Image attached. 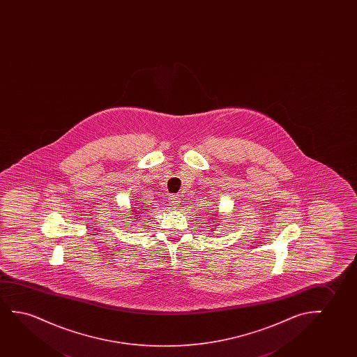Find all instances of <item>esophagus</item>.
<instances>
[{
    "label": "esophagus",
    "mask_w": 357,
    "mask_h": 357,
    "mask_svg": "<svg viewBox=\"0 0 357 357\" xmlns=\"http://www.w3.org/2000/svg\"><path fill=\"white\" fill-rule=\"evenodd\" d=\"M169 204H171L173 208H176V207L179 206V197L176 195L171 196V197H169Z\"/></svg>",
    "instance_id": "esophagus-1"
}]
</instances>
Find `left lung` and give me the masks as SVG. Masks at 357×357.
<instances>
[{"label": "left lung", "instance_id": "left-lung-1", "mask_svg": "<svg viewBox=\"0 0 357 357\" xmlns=\"http://www.w3.org/2000/svg\"><path fill=\"white\" fill-rule=\"evenodd\" d=\"M213 220H215V222H217V220H215V218H213ZM213 229H215V228H213ZM212 229V230H213Z\"/></svg>", "mask_w": 357, "mask_h": 357}]
</instances>
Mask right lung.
<instances>
[{"label": "right lung", "mask_w": 357, "mask_h": 357, "mask_svg": "<svg viewBox=\"0 0 357 357\" xmlns=\"http://www.w3.org/2000/svg\"><path fill=\"white\" fill-rule=\"evenodd\" d=\"M139 210H140V208H139ZM134 212H135V215H137V213H139V211H134ZM139 215H140V213H139ZM135 217H137V215H135ZM137 218H139V217H137Z\"/></svg>", "instance_id": "1"}]
</instances>
